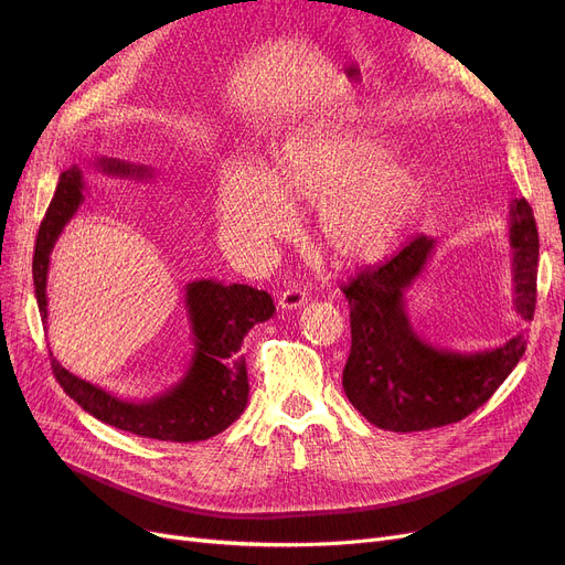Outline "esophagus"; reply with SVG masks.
<instances>
[{
    "label": "esophagus",
    "instance_id": "1",
    "mask_svg": "<svg viewBox=\"0 0 565 565\" xmlns=\"http://www.w3.org/2000/svg\"><path fill=\"white\" fill-rule=\"evenodd\" d=\"M309 300V292L302 290V288H286L281 295H279V307L286 309V311H292V309H300L305 302Z\"/></svg>",
    "mask_w": 565,
    "mask_h": 565
}]
</instances>
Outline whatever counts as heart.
<instances>
[{
	"mask_svg": "<svg viewBox=\"0 0 565 565\" xmlns=\"http://www.w3.org/2000/svg\"><path fill=\"white\" fill-rule=\"evenodd\" d=\"M426 201L422 169L387 139L354 126L305 132L286 143L270 173L245 162L224 169L217 211L241 247L288 231L292 205L316 207V237L339 265L387 254Z\"/></svg>",
	"mask_w": 565,
	"mask_h": 565,
	"instance_id": "obj_1",
	"label": "heart"
}]
</instances>
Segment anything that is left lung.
<instances>
[{"mask_svg":"<svg viewBox=\"0 0 565 565\" xmlns=\"http://www.w3.org/2000/svg\"><path fill=\"white\" fill-rule=\"evenodd\" d=\"M509 245L513 254V307L533 318L539 277V228L524 199L511 203ZM435 252L419 235L394 258L369 267L343 286L350 305L352 345L343 369V392L362 417L382 430H430L479 409L522 360V332L492 350L460 352L422 339L407 311V292Z\"/></svg>","mask_w":565,"mask_h":565,"instance_id":"left-lung-1","label":"left lung"}]
</instances>
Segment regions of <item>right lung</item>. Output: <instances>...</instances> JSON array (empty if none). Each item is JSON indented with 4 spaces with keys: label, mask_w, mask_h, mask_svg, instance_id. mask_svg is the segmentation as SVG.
Returning a JSON list of instances; mask_svg holds the SVG:
<instances>
[{
    "label": "right lung",
    "mask_w": 565,
    "mask_h": 565,
    "mask_svg": "<svg viewBox=\"0 0 565 565\" xmlns=\"http://www.w3.org/2000/svg\"><path fill=\"white\" fill-rule=\"evenodd\" d=\"M103 173L146 181L153 169L118 158L94 162ZM84 201V175L77 164L58 178V185L41 222L34 249V290L47 324L50 254ZM194 352L185 375L171 390L148 401L118 398L103 387L66 371L52 358V371L64 392L98 422L139 437L162 441H201L226 430L247 407L249 380L241 352L243 339L256 322L275 316V302L265 290L245 284L196 279L185 286ZM52 354V352H50Z\"/></svg>",
    "instance_id": "1"
}]
</instances>
